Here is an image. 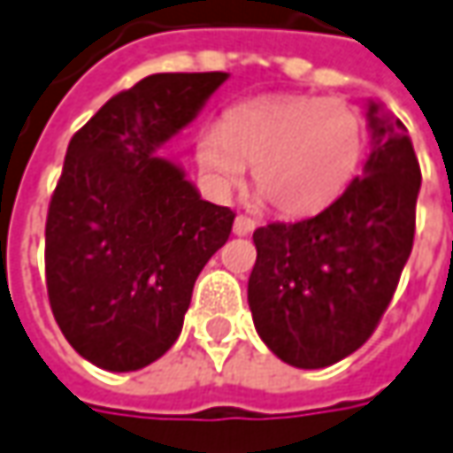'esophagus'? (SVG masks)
<instances>
[{
	"label": "esophagus",
	"instance_id": "1",
	"mask_svg": "<svg viewBox=\"0 0 453 453\" xmlns=\"http://www.w3.org/2000/svg\"><path fill=\"white\" fill-rule=\"evenodd\" d=\"M256 230V223L250 220V218H246V215H238L235 218V223H233V233L235 235H248V233H253Z\"/></svg>",
	"mask_w": 453,
	"mask_h": 453
}]
</instances>
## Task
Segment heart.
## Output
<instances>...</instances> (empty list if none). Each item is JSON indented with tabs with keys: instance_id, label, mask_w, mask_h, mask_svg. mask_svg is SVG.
<instances>
[{
	"instance_id": "b5f03b06",
	"label": "heart",
	"mask_w": 453,
	"mask_h": 453,
	"mask_svg": "<svg viewBox=\"0 0 453 453\" xmlns=\"http://www.w3.org/2000/svg\"><path fill=\"white\" fill-rule=\"evenodd\" d=\"M365 154V121L342 98L273 96L227 113L205 128L197 162L215 192L227 195L253 165V185L286 218L329 207L355 180Z\"/></svg>"
}]
</instances>
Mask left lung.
<instances>
[{
    "label": "left lung",
    "mask_w": 453,
    "mask_h": 453,
    "mask_svg": "<svg viewBox=\"0 0 453 453\" xmlns=\"http://www.w3.org/2000/svg\"><path fill=\"white\" fill-rule=\"evenodd\" d=\"M363 174L319 215L253 233L248 306L265 347L317 370L367 342L390 304L416 233L421 169L408 128L367 101Z\"/></svg>",
    "instance_id": "obj_1"
}]
</instances>
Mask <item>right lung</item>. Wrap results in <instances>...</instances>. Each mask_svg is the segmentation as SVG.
<instances>
[{
  "label": "right lung",
  "mask_w": 453,
  "mask_h": 453,
  "mask_svg": "<svg viewBox=\"0 0 453 453\" xmlns=\"http://www.w3.org/2000/svg\"><path fill=\"white\" fill-rule=\"evenodd\" d=\"M227 73H157L121 90L68 144L45 226V279L70 347L111 372L177 342L200 271L235 212L200 197L157 151L189 127Z\"/></svg>",
  "instance_id": "add662e5"
}]
</instances>
